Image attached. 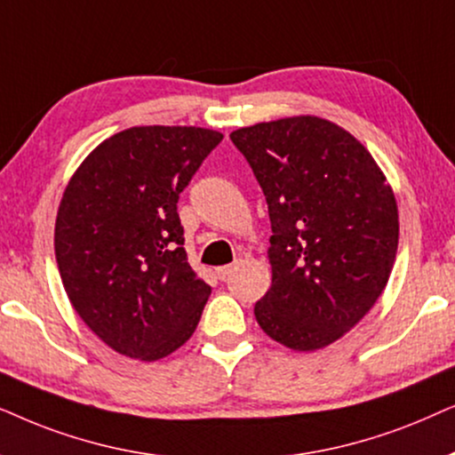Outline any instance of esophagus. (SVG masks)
Listing matches in <instances>:
<instances>
[{
	"instance_id": "esophagus-1",
	"label": "esophagus",
	"mask_w": 455,
	"mask_h": 455,
	"mask_svg": "<svg viewBox=\"0 0 455 455\" xmlns=\"http://www.w3.org/2000/svg\"><path fill=\"white\" fill-rule=\"evenodd\" d=\"M235 268H237V264H227V266H220V268H216V276L220 278V281H227L228 276L233 275Z\"/></svg>"
}]
</instances>
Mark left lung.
Instances as JSON below:
<instances>
[{
  "instance_id": "obj_1",
  "label": "left lung",
  "mask_w": 455,
  "mask_h": 455,
  "mask_svg": "<svg viewBox=\"0 0 455 455\" xmlns=\"http://www.w3.org/2000/svg\"><path fill=\"white\" fill-rule=\"evenodd\" d=\"M270 216L272 287L253 307L275 341L326 347L364 318L389 281L399 222L364 145L316 116L233 131Z\"/></svg>"
}]
</instances>
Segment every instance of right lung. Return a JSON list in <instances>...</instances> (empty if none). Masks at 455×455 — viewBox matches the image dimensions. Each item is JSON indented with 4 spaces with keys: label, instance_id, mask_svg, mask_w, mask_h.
Returning a JSON list of instances; mask_svg holds the SVG:
<instances>
[{
    "label": "right lung",
    "instance_id": "obj_1",
    "mask_svg": "<svg viewBox=\"0 0 455 455\" xmlns=\"http://www.w3.org/2000/svg\"><path fill=\"white\" fill-rule=\"evenodd\" d=\"M222 141L196 126H132L66 187L56 259L78 316L106 345L154 362L193 335L210 287L187 262L180 191Z\"/></svg>",
    "mask_w": 455,
    "mask_h": 455
}]
</instances>
